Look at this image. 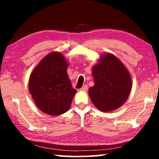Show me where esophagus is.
Returning <instances> with one entry per match:
<instances>
[{"mask_svg": "<svg viewBox=\"0 0 159 159\" xmlns=\"http://www.w3.org/2000/svg\"><path fill=\"white\" fill-rule=\"evenodd\" d=\"M88 87L87 85H84L81 88H80V91H84V92H85V91L88 90Z\"/></svg>", "mask_w": 159, "mask_h": 159, "instance_id": "esophagus-1", "label": "esophagus"}]
</instances>
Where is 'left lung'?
I'll return each mask as SVG.
<instances>
[{"label": "left lung", "instance_id": "obj_1", "mask_svg": "<svg viewBox=\"0 0 159 159\" xmlns=\"http://www.w3.org/2000/svg\"><path fill=\"white\" fill-rule=\"evenodd\" d=\"M92 74L95 84L88 93L97 108L109 112L125 103L131 91L132 79L119 59L111 53L103 54L93 66Z\"/></svg>", "mask_w": 159, "mask_h": 159}]
</instances>
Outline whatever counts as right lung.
Here are the masks:
<instances>
[{
	"instance_id": "obj_1",
	"label": "right lung",
	"mask_w": 159,
	"mask_h": 159,
	"mask_svg": "<svg viewBox=\"0 0 159 159\" xmlns=\"http://www.w3.org/2000/svg\"><path fill=\"white\" fill-rule=\"evenodd\" d=\"M69 63L59 52L43 58L35 67L29 80V90L41 111L50 116L66 112L76 93L67 74Z\"/></svg>"
}]
</instances>
